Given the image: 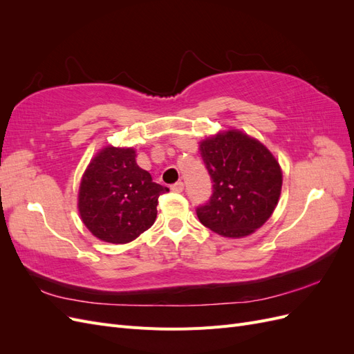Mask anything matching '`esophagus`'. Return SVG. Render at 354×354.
Listing matches in <instances>:
<instances>
[{"label": "esophagus", "instance_id": "esophagus-1", "mask_svg": "<svg viewBox=\"0 0 354 354\" xmlns=\"http://www.w3.org/2000/svg\"><path fill=\"white\" fill-rule=\"evenodd\" d=\"M183 189H185L183 181H177V183H174L173 186H171V190L177 192V194H180V192H183Z\"/></svg>", "mask_w": 354, "mask_h": 354}]
</instances>
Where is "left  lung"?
Masks as SVG:
<instances>
[{"mask_svg":"<svg viewBox=\"0 0 354 354\" xmlns=\"http://www.w3.org/2000/svg\"><path fill=\"white\" fill-rule=\"evenodd\" d=\"M212 180L209 201L196 208L203 226L226 238H242L273 214L282 189V171L259 140L230 130L201 143Z\"/></svg>","mask_w":354,"mask_h":354,"instance_id":"8db88e82","label":"left lung"}]
</instances>
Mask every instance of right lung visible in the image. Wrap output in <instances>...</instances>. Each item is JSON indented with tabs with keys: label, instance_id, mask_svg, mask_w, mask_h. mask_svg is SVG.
I'll list each match as a JSON object with an SVG mask.
<instances>
[{
	"label": "right lung",
	"instance_id": "1",
	"mask_svg": "<svg viewBox=\"0 0 354 354\" xmlns=\"http://www.w3.org/2000/svg\"><path fill=\"white\" fill-rule=\"evenodd\" d=\"M168 190L137 165L134 149L108 146L95 155L85 171L78 209L95 238L127 243L155 223L158 199Z\"/></svg>",
	"mask_w": 354,
	"mask_h": 354
}]
</instances>
